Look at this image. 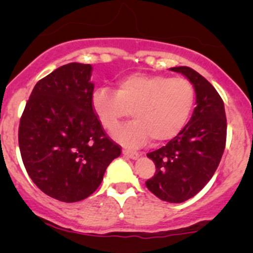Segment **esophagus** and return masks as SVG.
Instances as JSON below:
<instances>
[{
	"mask_svg": "<svg viewBox=\"0 0 253 253\" xmlns=\"http://www.w3.org/2000/svg\"><path fill=\"white\" fill-rule=\"evenodd\" d=\"M122 153H124L126 157L131 158V159H137V158L141 155L138 152H133V150H129V149H124V150H122Z\"/></svg>",
	"mask_w": 253,
	"mask_h": 253,
	"instance_id": "1",
	"label": "esophagus"
}]
</instances>
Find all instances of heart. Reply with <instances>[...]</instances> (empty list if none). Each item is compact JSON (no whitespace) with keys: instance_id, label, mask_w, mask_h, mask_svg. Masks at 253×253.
<instances>
[{"instance_id":"heart-1","label":"heart","mask_w":253,"mask_h":253,"mask_svg":"<svg viewBox=\"0 0 253 253\" xmlns=\"http://www.w3.org/2000/svg\"><path fill=\"white\" fill-rule=\"evenodd\" d=\"M196 93L192 83L182 77L133 73L109 86L95 89L91 106L104 128H116L129 115L134 121L119 127L114 137L126 145H139L152 138L163 143L177 136L187 124Z\"/></svg>"}]
</instances>
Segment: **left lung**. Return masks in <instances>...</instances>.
I'll list each match as a JSON object with an SVG mask.
<instances>
[{
	"label": "left lung",
	"instance_id": "8db88e82",
	"mask_svg": "<svg viewBox=\"0 0 253 253\" xmlns=\"http://www.w3.org/2000/svg\"><path fill=\"white\" fill-rule=\"evenodd\" d=\"M170 70L193 84L197 106L175 138L147 154L157 170L145 186L160 200L181 203L197 195L215 172L225 149L226 117L223 99L205 77L186 66Z\"/></svg>",
	"mask_w": 253,
	"mask_h": 253
}]
</instances>
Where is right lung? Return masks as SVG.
Masks as SVG:
<instances>
[{"label":"right lung","instance_id":"right-lung-1","mask_svg":"<svg viewBox=\"0 0 253 253\" xmlns=\"http://www.w3.org/2000/svg\"><path fill=\"white\" fill-rule=\"evenodd\" d=\"M91 66H61L35 84L20 117L18 142L28 175L61 202L89 197L121 154L91 106Z\"/></svg>","mask_w":253,"mask_h":253}]
</instances>
